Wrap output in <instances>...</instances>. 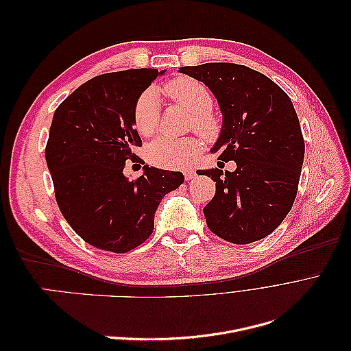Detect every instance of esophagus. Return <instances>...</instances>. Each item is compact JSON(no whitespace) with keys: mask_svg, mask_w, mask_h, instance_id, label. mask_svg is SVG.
Returning a JSON list of instances; mask_svg holds the SVG:
<instances>
[{"mask_svg":"<svg viewBox=\"0 0 351 351\" xmlns=\"http://www.w3.org/2000/svg\"><path fill=\"white\" fill-rule=\"evenodd\" d=\"M196 177V173L193 171V169H184V178L186 180H192Z\"/></svg>","mask_w":351,"mask_h":351,"instance_id":"esophagus-1","label":"esophagus"}]
</instances>
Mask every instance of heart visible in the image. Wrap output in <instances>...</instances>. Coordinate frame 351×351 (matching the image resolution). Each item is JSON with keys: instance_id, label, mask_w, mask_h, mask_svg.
I'll return each instance as SVG.
<instances>
[{"instance_id": "b5f03b06", "label": "heart", "mask_w": 351, "mask_h": 351, "mask_svg": "<svg viewBox=\"0 0 351 351\" xmlns=\"http://www.w3.org/2000/svg\"><path fill=\"white\" fill-rule=\"evenodd\" d=\"M164 92L169 99L193 112V119L190 120L192 129H196L209 139L219 133L221 121L214 112L209 111L214 105V97L206 84L193 77L183 76L168 82ZM133 121L141 136L151 137L155 134L159 125V107L152 90H146L137 98L133 108ZM202 147L204 142L195 136L182 139L161 137L147 146L146 154L147 159L156 167L178 168L192 161Z\"/></svg>"}]
</instances>
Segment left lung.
Segmentation results:
<instances>
[{
	"label": "left lung",
	"instance_id": "obj_1",
	"mask_svg": "<svg viewBox=\"0 0 351 351\" xmlns=\"http://www.w3.org/2000/svg\"><path fill=\"white\" fill-rule=\"evenodd\" d=\"M180 73L204 82L215 95L224 119L210 152L237 165L232 173L197 171L217 187L204 208L209 230L234 244L269 236L294 204L304 158L290 97L265 74L231 62L187 66Z\"/></svg>",
	"mask_w": 351,
	"mask_h": 351
}]
</instances>
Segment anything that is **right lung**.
<instances>
[{
	"label": "right lung",
	"instance_id": "right-lung-1",
	"mask_svg": "<svg viewBox=\"0 0 351 351\" xmlns=\"http://www.w3.org/2000/svg\"><path fill=\"white\" fill-rule=\"evenodd\" d=\"M156 69L101 74L83 83L54 112L45 147L47 165L62 217L90 246L125 253L154 231L162 197L184 183L180 171L145 165L129 180L125 161L142 162L133 108ZM145 164V161H143Z\"/></svg>",
	"mask_w": 351,
	"mask_h": 351
}]
</instances>
